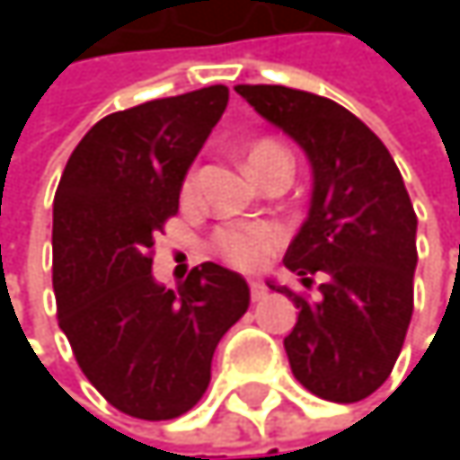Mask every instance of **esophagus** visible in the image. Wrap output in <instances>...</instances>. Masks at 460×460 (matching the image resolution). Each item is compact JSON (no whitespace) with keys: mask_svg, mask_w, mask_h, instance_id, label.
Wrapping results in <instances>:
<instances>
[{"mask_svg":"<svg viewBox=\"0 0 460 460\" xmlns=\"http://www.w3.org/2000/svg\"><path fill=\"white\" fill-rule=\"evenodd\" d=\"M247 285H250V298H252V301H261V298L266 296V285H263V282H258V279H250Z\"/></svg>","mask_w":460,"mask_h":460,"instance_id":"esophagus-1","label":"esophagus"}]
</instances>
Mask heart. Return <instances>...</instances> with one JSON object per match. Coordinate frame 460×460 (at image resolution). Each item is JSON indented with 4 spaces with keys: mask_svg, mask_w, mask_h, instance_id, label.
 Returning <instances> with one entry per match:
<instances>
[{
    "mask_svg": "<svg viewBox=\"0 0 460 460\" xmlns=\"http://www.w3.org/2000/svg\"><path fill=\"white\" fill-rule=\"evenodd\" d=\"M277 156H288V151L277 140H255L247 151V162L255 175ZM194 191H197V167H189L181 181V194L183 199H191ZM282 242H285V231L277 224H236L213 234V252L239 271H255L282 247Z\"/></svg>",
    "mask_w": 460,
    "mask_h": 460,
    "instance_id": "heart-1",
    "label": "heart"
}]
</instances>
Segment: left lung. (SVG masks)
<instances>
[{
    "mask_svg": "<svg viewBox=\"0 0 460 460\" xmlns=\"http://www.w3.org/2000/svg\"><path fill=\"white\" fill-rule=\"evenodd\" d=\"M236 93L314 170L309 218L285 266L306 288L322 277L320 296L277 290L298 309L285 338L293 376L322 400L359 402L389 378L413 317V202L389 148L349 109L282 84H236Z\"/></svg>",
    "mask_w": 460,
    "mask_h": 460,
    "instance_id": "obj_1",
    "label": "left lung"
}]
</instances>
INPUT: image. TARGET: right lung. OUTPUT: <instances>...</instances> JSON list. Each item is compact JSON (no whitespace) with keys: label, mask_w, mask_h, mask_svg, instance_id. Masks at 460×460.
Returning a JSON list of instances; mask_svg holds the SVG:
<instances>
[{"label":"right lung","mask_w":460,"mask_h":460,"mask_svg":"<svg viewBox=\"0 0 460 460\" xmlns=\"http://www.w3.org/2000/svg\"><path fill=\"white\" fill-rule=\"evenodd\" d=\"M226 103L229 87L213 84L103 117L55 191L58 324L87 381L133 418L189 413L208 392L218 341L250 306L247 282L210 261L178 290L151 277L154 239Z\"/></svg>","instance_id":"obj_1"}]
</instances>
